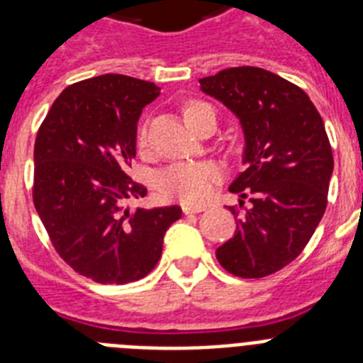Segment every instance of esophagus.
<instances>
[{"label": "esophagus", "instance_id": "34e87169", "mask_svg": "<svg viewBox=\"0 0 363 363\" xmlns=\"http://www.w3.org/2000/svg\"><path fill=\"white\" fill-rule=\"evenodd\" d=\"M182 211H184V214H198L201 213V211H205L203 205H187L184 203L182 205Z\"/></svg>", "mask_w": 363, "mask_h": 363}]
</instances>
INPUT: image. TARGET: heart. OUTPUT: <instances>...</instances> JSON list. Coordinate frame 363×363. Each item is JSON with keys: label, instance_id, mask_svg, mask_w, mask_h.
Returning a JSON list of instances; mask_svg holds the SVG:
<instances>
[{"label": "heart", "instance_id": "obj_1", "mask_svg": "<svg viewBox=\"0 0 363 363\" xmlns=\"http://www.w3.org/2000/svg\"><path fill=\"white\" fill-rule=\"evenodd\" d=\"M209 108L207 104L192 101L185 107V118L189 125L194 127L198 112ZM140 145L145 147V130L140 134ZM220 167L211 162L201 163H174L158 172L156 176V187L162 192V196L169 200H178L187 205L203 203L213 192L214 184L220 179Z\"/></svg>", "mask_w": 363, "mask_h": 363}]
</instances>
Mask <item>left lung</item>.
<instances>
[{"mask_svg": "<svg viewBox=\"0 0 363 363\" xmlns=\"http://www.w3.org/2000/svg\"><path fill=\"white\" fill-rule=\"evenodd\" d=\"M200 89L236 114L245 134L247 169L229 191L251 196L236 233L216 249L227 272L264 278L289 265L327 207L333 150L323 120L300 86L258 67H233L200 79Z\"/></svg>", "mask_w": 363, "mask_h": 363, "instance_id": "left-lung-1", "label": "left lung"}]
</instances>
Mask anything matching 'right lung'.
Masks as SVG:
<instances>
[{"mask_svg":"<svg viewBox=\"0 0 363 363\" xmlns=\"http://www.w3.org/2000/svg\"><path fill=\"white\" fill-rule=\"evenodd\" d=\"M160 86L104 74L67 86L34 143V207L65 264L98 284L147 277L162 258L178 205L129 209L147 189L129 176L138 120Z\"/></svg>","mask_w":363,"mask_h":363,"instance_id":"add662e5","label":"right lung"}]
</instances>
